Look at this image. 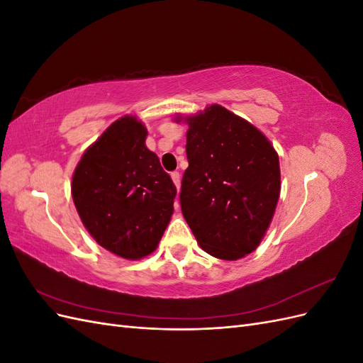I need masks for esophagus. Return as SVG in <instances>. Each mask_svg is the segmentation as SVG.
Instances as JSON below:
<instances>
[{
    "label": "esophagus",
    "instance_id": "esophagus-1",
    "mask_svg": "<svg viewBox=\"0 0 363 363\" xmlns=\"http://www.w3.org/2000/svg\"><path fill=\"white\" fill-rule=\"evenodd\" d=\"M171 179H172L174 184L177 186V189H180V182H182V179H180V172H177V171L171 172Z\"/></svg>",
    "mask_w": 363,
    "mask_h": 363
}]
</instances>
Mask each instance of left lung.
Wrapping results in <instances>:
<instances>
[{"instance_id":"obj_1","label":"left lung","mask_w":363,"mask_h":363,"mask_svg":"<svg viewBox=\"0 0 363 363\" xmlns=\"http://www.w3.org/2000/svg\"><path fill=\"white\" fill-rule=\"evenodd\" d=\"M186 121L183 216L206 252L238 260L256 250L276 211L279 156L255 125L218 104Z\"/></svg>"}]
</instances>
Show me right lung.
I'll list each match as a JSON object with an SVG mask.
<instances>
[{"label": "right lung", "mask_w": 363, "mask_h": 363, "mask_svg": "<svg viewBox=\"0 0 363 363\" xmlns=\"http://www.w3.org/2000/svg\"><path fill=\"white\" fill-rule=\"evenodd\" d=\"M145 138L140 121L118 119L87 148L72 177V200L87 232L124 259L157 248L177 194Z\"/></svg>", "instance_id": "obj_1"}]
</instances>
